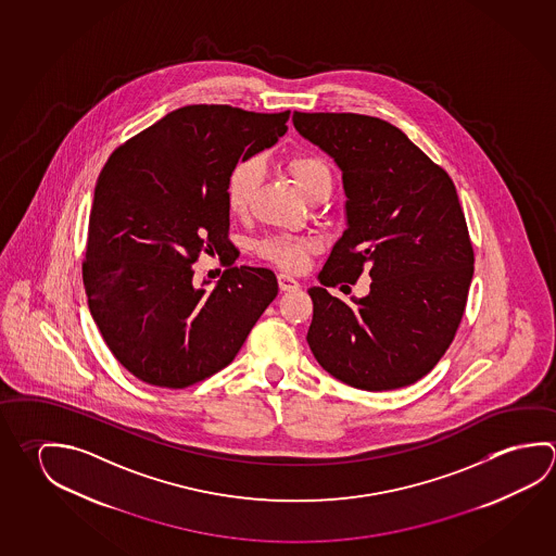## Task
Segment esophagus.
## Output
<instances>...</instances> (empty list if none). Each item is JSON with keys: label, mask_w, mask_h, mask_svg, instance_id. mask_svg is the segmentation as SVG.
I'll use <instances>...</instances> for the list:
<instances>
[{"label": "esophagus", "mask_w": 556, "mask_h": 556, "mask_svg": "<svg viewBox=\"0 0 556 556\" xmlns=\"http://www.w3.org/2000/svg\"><path fill=\"white\" fill-rule=\"evenodd\" d=\"M277 279H279V287H281V291H296L301 285L299 281L291 277V275L279 274L277 275Z\"/></svg>", "instance_id": "1"}]
</instances>
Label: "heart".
I'll return each mask as SVG.
<instances>
[{"label":"heart","instance_id":"obj_1","mask_svg":"<svg viewBox=\"0 0 556 556\" xmlns=\"http://www.w3.org/2000/svg\"><path fill=\"white\" fill-rule=\"evenodd\" d=\"M296 186L311 201L326 199L333 186V167L328 157L318 152H292L285 157ZM264 181V164L260 157L238 160L226 177V203L230 213L245 216L254 206L255 193ZM320 250V242L314 236L274 235L265 236L255 244V254L265 262L281 267L285 271H301L308 264L312 254Z\"/></svg>","mask_w":556,"mask_h":556}]
</instances>
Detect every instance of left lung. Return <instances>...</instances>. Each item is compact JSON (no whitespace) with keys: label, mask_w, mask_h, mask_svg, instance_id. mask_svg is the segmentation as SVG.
<instances>
[{"label":"left lung","mask_w":556,"mask_h":556,"mask_svg":"<svg viewBox=\"0 0 556 556\" xmlns=\"http://www.w3.org/2000/svg\"><path fill=\"white\" fill-rule=\"evenodd\" d=\"M294 128L343 172L348 228L321 269L328 287L361 275L353 304L311 287L306 341L331 377L392 390L426 377L455 340L475 274L457 189L400 128L357 113H292Z\"/></svg>","instance_id":"left-lung-1"}]
</instances>
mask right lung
<instances>
[{"instance_id": "obj_1", "label": "right lung", "mask_w": 556, "mask_h": 556, "mask_svg": "<svg viewBox=\"0 0 556 556\" xmlns=\"http://www.w3.org/2000/svg\"><path fill=\"white\" fill-rule=\"evenodd\" d=\"M289 115L186 105L101 169L81 277L109 350L142 382L187 389L225 369L277 296L271 269L229 265L206 292L190 265L203 253L232 261L226 177L274 147Z\"/></svg>"}]
</instances>
